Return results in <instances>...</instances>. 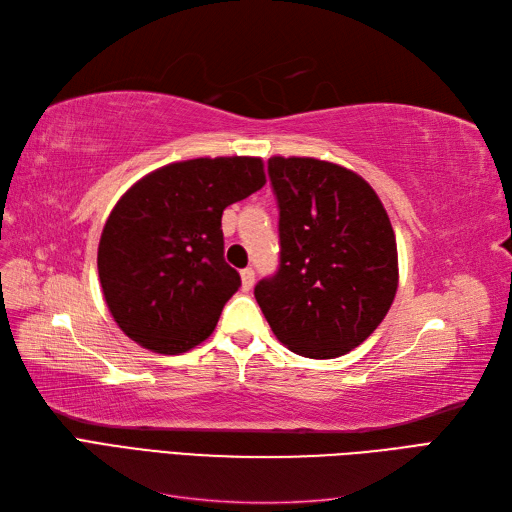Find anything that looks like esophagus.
Instances as JSON below:
<instances>
[{
  "instance_id": "esophagus-1",
  "label": "esophagus",
  "mask_w": 512,
  "mask_h": 512,
  "mask_svg": "<svg viewBox=\"0 0 512 512\" xmlns=\"http://www.w3.org/2000/svg\"><path fill=\"white\" fill-rule=\"evenodd\" d=\"M254 280H256V275H254V269H243L241 271V286H243V290L247 292V290H252V286H254Z\"/></svg>"
}]
</instances>
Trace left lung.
I'll list each match as a JSON object with an SVG mask.
<instances>
[{
	"label": "left lung",
	"mask_w": 512,
	"mask_h": 512,
	"mask_svg": "<svg viewBox=\"0 0 512 512\" xmlns=\"http://www.w3.org/2000/svg\"><path fill=\"white\" fill-rule=\"evenodd\" d=\"M280 207V269L254 297L288 350L335 359L378 329L399 267L389 215L354 170L316 158L269 160Z\"/></svg>",
	"instance_id": "8db88e82"
}]
</instances>
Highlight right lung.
I'll use <instances>...</instances> for the list:
<instances>
[{
    "label": "right lung",
    "instance_id": "obj_1",
    "mask_svg": "<svg viewBox=\"0 0 512 512\" xmlns=\"http://www.w3.org/2000/svg\"><path fill=\"white\" fill-rule=\"evenodd\" d=\"M265 183L260 158H196L153 170L117 200L98 275L108 312L138 346L181 354L213 333L241 286L224 260L222 213Z\"/></svg>",
    "mask_w": 512,
    "mask_h": 512
}]
</instances>
